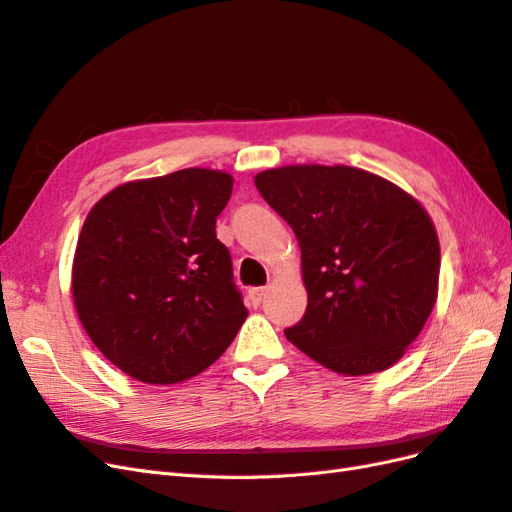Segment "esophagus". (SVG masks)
Segmentation results:
<instances>
[{"instance_id": "1", "label": "esophagus", "mask_w": 512, "mask_h": 512, "mask_svg": "<svg viewBox=\"0 0 512 512\" xmlns=\"http://www.w3.org/2000/svg\"><path fill=\"white\" fill-rule=\"evenodd\" d=\"M265 294H267V288H250V292H247V297H250L254 307H258L262 303V299H265Z\"/></svg>"}]
</instances>
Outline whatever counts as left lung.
<instances>
[{
	"label": "left lung",
	"mask_w": 512,
	"mask_h": 512,
	"mask_svg": "<svg viewBox=\"0 0 512 512\" xmlns=\"http://www.w3.org/2000/svg\"><path fill=\"white\" fill-rule=\"evenodd\" d=\"M254 183L301 247L307 309L286 337L337 374L391 367L438 297L440 243L427 211L352 166H282Z\"/></svg>",
	"instance_id": "left-lung-1"
}]
</instances>
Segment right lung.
<instances>
[{"label":"right lung","mask_w":512,"mask_h":512,"mask_svg":"<svg viewBox=\"0 0 512 512\" xmlns=\"http://www.w3.org/2000/svg\"><path fill=\"white\" fill-rule=\"evenodd\" d=\"M232 192L220 170L123 183L89 211L72 267L74 305L108 361L147 384L205 371L247 318L215 220Z\"/></svg>","instance_id":"right-lung-1"}]
</instances>
